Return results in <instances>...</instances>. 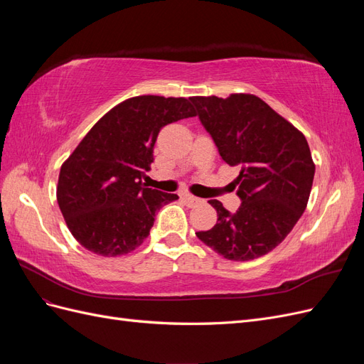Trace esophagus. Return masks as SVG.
I'll use <instances>...</instances> for the list:
<instances>
[{"instance_id": "esophagus-1", "label": "esophagus", "mask_w": 364, "mask_h": 364, "mask_svg": "<svg viewBox=\"0 0 364 364\" xmlns=\"http://www.w3.org/2000/svg\"><path fill=\"white\" fill-rule=\"evenodd\" d=\"M182 197H183V200L186 202V205H188V206H196V205H199L202 202L199 197H194L191 194H183Z\"/></svg>"}]
</instances>
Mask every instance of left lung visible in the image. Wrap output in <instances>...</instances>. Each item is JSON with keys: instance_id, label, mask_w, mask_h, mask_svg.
Returning a JSON list of instances; mask_svg holds the SVG:
<instances>
[{"instance_id": "left-lung-1", "label": "left lung", "mask_w": 364, "mask_h": 364, "mask_svg": "<svg viewBox=\"0 0 364 364\" xmlns=\"http://www.w3.org/2000/svg\"><path fill=\"white\" fill-rule=\"evenodd\" d=\"M220 156L241 165V200L230 214L218 200L213 229L197 238L230 261L266 255L290 234L310 199L316 165L299 129L253 94L191 97Z\"/></svg>"}]
</instances>
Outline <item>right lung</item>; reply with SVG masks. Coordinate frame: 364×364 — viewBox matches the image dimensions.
I'll list each match as a JSON object with an SVG mask.
<instances>
[{"label": "right lung", "instance_id": "1", "mask_svg": "<svg viewBox=\"0 0 364 364\" xmlns=\"http://www.w3.org/2000/svg\"><path fill=\"white\" fill-rule=\"evenodd\" d=\"M188 98L139 95L97 121L62 164L58 203L70 232L95 255H127L142 245L158 209L176 199L146 188L159 130L196 117Z\"/></svg>", "mask_w": 364, "mask_h": 364}]
</instances>
